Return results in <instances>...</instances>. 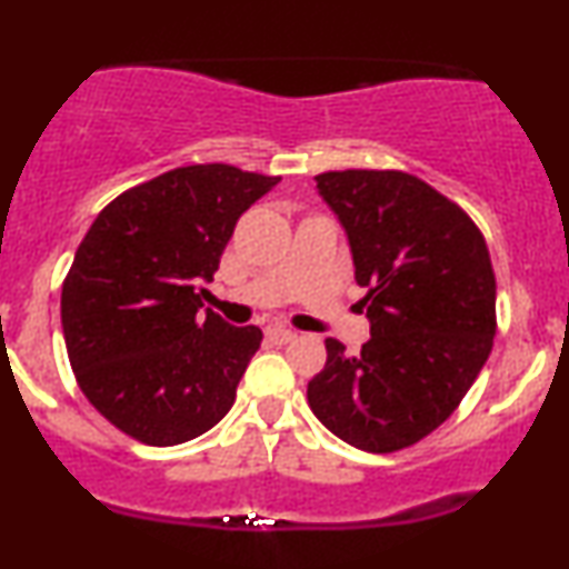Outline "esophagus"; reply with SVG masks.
Here are the masks:
<instances>
[{
  "instance_id": "1",
  "label": "esophagus",
  "mask_w": 569,
  "mask_h": 569,
  "mask_svg": "<svg viewBox=\"0 0 569 569\" xmlns=\"http://www.w3.org/2000/svg\"><path fill=\"white\" fill-rule=\"evenodd\" d=\"M293 337H297V333L289 331V328H283V326H267L264 328V339L272 341V345H289Z\"/></svg>"
}]
</instances>
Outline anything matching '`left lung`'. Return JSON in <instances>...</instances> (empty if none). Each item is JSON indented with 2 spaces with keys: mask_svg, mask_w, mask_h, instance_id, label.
Instances as JSON below:
<instances>
[{
  "mask_svg": "<svg viewBox=\"0 0 569 569\" xmlns=\"http://www.w3.org/2000/svg\"><path fill=\"white\" fill-rule=\"evenodd\" d=\"M347 232L371 339L347 355L326 339L307 402L326 429L368 453L435 432L480 376L496 337V276L467 211L406 172L315 177Z\"/></svg>",
  "mask_w": 569,
  "mask_h": 569,
  "instance_id": "left-lung-1",
  "label": "left lung"
}]
</instances>
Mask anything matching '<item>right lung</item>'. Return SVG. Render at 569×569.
<instances>
[{
	"label": "right lung",
	"mask_w": 569,
	"mask_h": 569,
	"mask_svg": "<svg viewBox=\"0 0 569 569\" xmlns=\"http://www.w3.org/2000/svg\"><path fill=\"white\" fill-rule=\"evenodd\" d=\"M280 182L196 163L121 193L79 243L60 297L68 360L87 400L134 440L169 448L236 402L257 326L201 310L238 217Z\"/></svg>",
	"instance_id": "add662e5"
}]
</instances>
